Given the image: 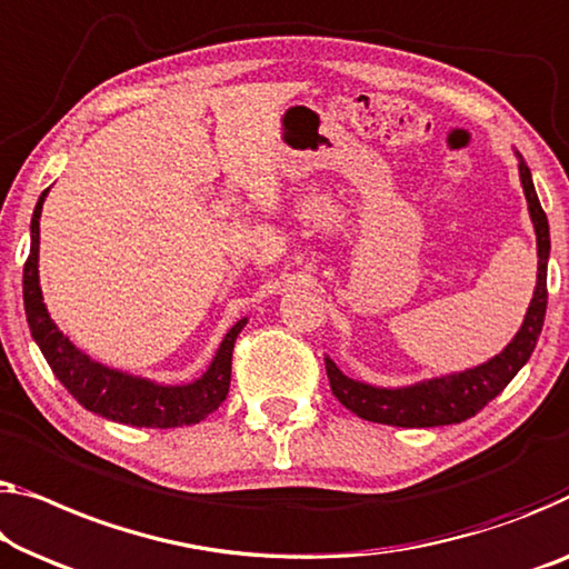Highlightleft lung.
<instances>
[{"instance_id":"left-lung-1","label":"left lung","mask_w":569,"mask_h":569,"mask_svg":"<svg viewBox=\"0 0 569 569\" xmlns=\"http://www.w3.org/2000/svg\"><path fill=\"white\" fill-rule=\"evenodd\" d=\"M519 176L523 186V197L529 203V214L537 232V288H533L531 303L523 317V325L506 350L490 358L482 366L468 368L452 376L429 378L421 383L403 388H378L362 380L347 378L332 360L325 358L327 378L332 386L337 401L358 413L360 419L376 423H391V427H445V423H460L478 413L482 406L503 391L511 383L527 360L531 358L537 339L545 327L547 313V262H549V222L541 209L537 191H533L531 171L527 160L519 156Z\"/></svg>"}]
</instances>
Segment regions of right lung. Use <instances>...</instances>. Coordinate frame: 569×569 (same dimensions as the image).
<instances>
[{
    "label": "right lung",
    "instance_id": "obj_1",
    "mask_svg": "<svg viewBox=\"0 0 569 569\" xmlns=\"http://www.w3.org/2000/svg\"><path fill=\"white\" fill-rule=\"evenodd\" d=\"M46 189L40 193L32 211L30 222V256L24 262L22 273V299L24 313H28L30 335L36 339L42 358L48 360L50 370L68 388L76 401L87 411H94L99 417L130 423V427L148 429H173L191 427L207 419L211 411H217L230 393L232 376V350L234 339L248 325V319H240L224 335L222 345L211 360L201 378L183 386H160L156 380L130 376V372L114 370L91 360L87 352H81L71 339H68L42 303L40 276H38V252H40V211L42 201L48 197Z\"/></svg>",
    "mask_w": 569,
    "mask_h": 569
}]
</instances>
